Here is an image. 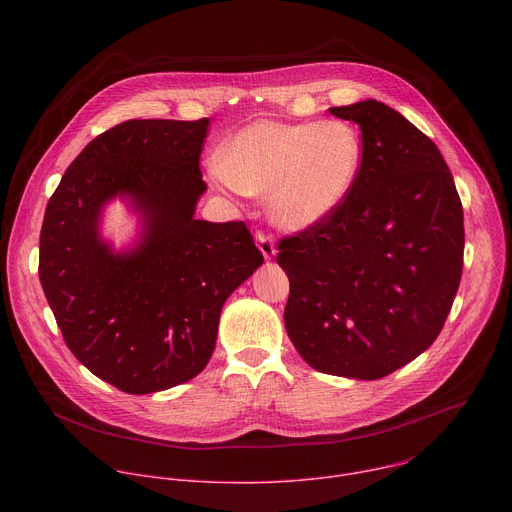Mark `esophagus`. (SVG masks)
I'll return each instance as SVG.
<instances>
[{
  "instance_id": "esophagus-1",
  "label": "esophagus",
  "mask_w": 512,
  "mask_h": 512,
  "mask_svg": "<svg viewBox=\"0 0 512 512\" xmlns=\"http://www.w3.org/2000/svg\"><path fill=\"white\" fill-rule=\"evenodd\" d=\"M255 239H257V245H259L263 257L271 259L275 255V237L271 233H267V231H257Z\"/></svg>"
}]
</instances>
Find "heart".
Wrapping results in <instances>:
<instances>
[{"instance_id": "obj_1", "label": "heart", "mask_w": 512, "mask_h": 512, "mask_svg": "<svg viewBox=\"0 0 512 512\" xmlns=\"http://www.w3.org/2000/svg\"><path fill=\"white\" fill-rule=\"evenodd\" d=\"M360 166V131L342 119L255 121L216 156L221 178L247 196L267 198L273 223L287 231L326 221L354 188Z\"/></svg>"}]
</instances>
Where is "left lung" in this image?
Listing matches in <instances>:
<instances>
[{
  "instance_id": "8db88e82",
  "label": "left lung",
  "mask_w": 512,
  "mask_h": 512,
  "mask_svg": "<svg viewBox=\"0 0 512 512\" xmlns=\"http://www.w3.org/2000/svg\"><path fill=\"white\" fill-rule=\"evenodd\" d=\"M354 121L362 166L320 225L277 243L287 336L312 369L373 381L440 336L464 265V210L437 145L379 101L332 107Z\"/></svg>"
}]
</instances>
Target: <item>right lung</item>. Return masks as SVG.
I'll return each mask as SVG.
<instances>
[{
	"label": "right lung",
	"instance_id": "1",
	"mask_svg": "<svg viewBox=\"0 0 512 512\" xmlns=\"http://www.w3.org/2000/svg\"><path fill=\"white\" fill-rule=\"evenodd\" d=\"M208 119H131L97 135L48 200L38 275L70 352L129 395L194 379L218 318L263 263L243 221H196ZM129 193L146 233L115 256L98 237L100 206Z\"/></svg>",
	"mask_w": 512,
	"mask_h": 512
}]
</instances>
